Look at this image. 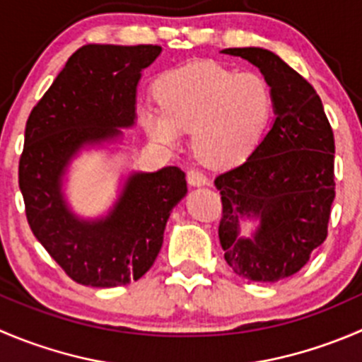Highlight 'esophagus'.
Wrapping results in <instances>:
<instances>
[{
  "label": "esophagus",
  "instance_id": "esophagus-1",
  "mask_svg": "<svg viewBox=\"0 0 362 362\" xmlns=\"http://www.w3.org/2000/svg\"><path fill=\"white\" fill-rule=\"evenodd\" d=\"M187 182L191 185H205L209 184V178H206V175L203 171L192 168V170L187 171Z\"/></svg>",
  "mask_w": 362,
  "mask_h": 362
}]
</instances>
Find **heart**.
Listing matches in <instances>:
<instances>
[{
  "label": "heart",
  "instance_id": "b5f03b06",
  "mask_svg": "<svg viewBox=\"0 0 362 362\" xmlns=\"http://www.w3.org/2000/svg\"><path fill=\"white\" fill-rule=\"evenodd\" d=\"M159 106L139 113L152 139L175 146L192 131V150L203 164L242 163L262 139L272 115V92L258 72H235L212 62L166 72L156 86Z\"/></svg>",
  "mask_w": 362,
  "mask_h": 362
}]
</instances>
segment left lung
I'll list each match as a JSON object with an SVG mask.
<instances>
[{
    "label": "left lung",
    "mask_w": 362,
    "mask_h": 362,
    "mask_svg": "<svg viewBox=\"0 0 362 362\" xmlns=\"http://www.w3.org/2000/svg\"><path fill=\"white\" fill-rule=\"evenodd\" d=\"M258 66L272 92L276 120L251 156L217 175L219 240L235 274L276 283L297 274L327 238L334 202V134L315 88L278 54L224 49ZM242 216H259L252 239L238 237Z\"/></svg>",
    "instance_id": "left-lung-1"
}]
</instances>
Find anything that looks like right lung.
<instances>
[{"instance_id":"obj_1","label":"right lung","mask_w":362,"mask_h":362,"mask_svg":"<svg viewBox=\"0 0 362 362\" xmlns=\"http://www.w3.org/2000/svg\"><path fill=\"white\" fill-rule=\"evenodd\" d=\"M159 54V45L150 44L83 45L28 117L19 159L28 224L79 285L111 288L138 281L156 262L168 217L187 192L184 171L168 166L131 175L103 221H79L63 202V168L81 146L118 138V127L134 124L139 76Z\"/></svg>"}]
</instances>
